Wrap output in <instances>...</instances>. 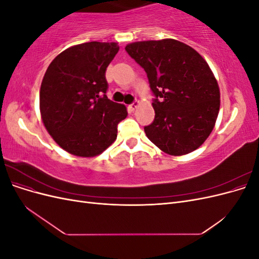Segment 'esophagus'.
Returning a JSON list of instances; mask_svg holds the SVG:
<instances>
[{
	"label": "esophagus",
	"mask_w": 259,
	"mask_h": 259,
	"mask_svg": "<svg viewBox=\"0 0 259 259\" xmlns=\"http://www.w3.org/2000/svg\"><path fill=\"white\" fill-rule=\"evenodd\" d=\"M138 106H139V101H138V100L133 101V103H132L131 105H128V109H130V111H134L135 109H136Z\"/></svg>",
	"instance_id": "34e87169"
}]
</instances>
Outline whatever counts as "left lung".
<instances>
[{"instance_id":"8db88e82","label":"left lung","mask_w":259,"mask_h":259,"mask_svg":"<svg viewBox=\"0 0 259 259\" xmlns=\"http://www.w3.org/2000/svg\"><path fill=\"white\" fill-rule=\"evenodd\" d=\"M125 51L144 68L154 96V120L144 127L147 137L170 155L198 149L213 131L221 106L207 62L173 38L135 42Z\"/></svg>"}]
</instances>
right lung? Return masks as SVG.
<instances>
[{"label": "right lung", "mask_w": 259, "mask_h": 259, "mask_svg": "<svg viewBox=\"0 0 259 259\" xmlns=\"http://www.w3.org/2000/svg\"><path fill=\"white\" fill-rule=\"evenodd\" d=\"M119 45L88 42L55 58L44 74L40 110L50 135L64 150L95 156L110 146L117 124L127 116L125 106L108 99L106 70Z\"/></svg>", "instance_id": "add662e5"}]
</instances>
